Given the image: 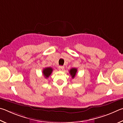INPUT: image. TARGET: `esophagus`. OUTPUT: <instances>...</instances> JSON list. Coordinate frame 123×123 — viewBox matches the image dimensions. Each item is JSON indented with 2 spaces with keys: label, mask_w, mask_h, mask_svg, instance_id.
<instances>
[{
  "label": "esophagus",
  "mask_w": 123,
  "mask_h": 123,
  "mask_svg": "<svg viewBox=\"0 0 123 123\" xmlns=\"http://www.w3.org/2000/svg\"><path fill=\"white\" fill-rule=\"evenodd\" d=\"M64 67L63 66H59V67H58V69H59V70L60 71H63L64 70Z\"/></svg>",
  "instance_id": "34e87169"
}]
</instances>
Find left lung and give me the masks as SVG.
<instances>
[{
	"label": "left lung",
	"mask_w": 123,
	"mask_h": 123,
	"mask_svg": "<svg viewBox=\"0 0 123 123\" xmlns=\"http://www.w3.org/2000/svg\"><path fill=\"white\" fill-rule=\"evenodd\" d=\"M69 72L71 74V76H72V78H74V77L76 76V74L77 72V68H71V69H70Z\"/></svg>",
	"instance_id": "left-lung-1"
}]
</instances>
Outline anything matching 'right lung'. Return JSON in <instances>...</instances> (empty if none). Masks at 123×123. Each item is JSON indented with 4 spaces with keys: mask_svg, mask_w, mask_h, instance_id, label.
<instances>
[{
    "mask_svg": "<svg viewBox=\"0 0 123 123\" xmlns=\"http://www.w3.org/2000/svg\"><path fill=\"white\" fill-rule=\"evenodd\" d=\"M53 69L51 68H45L43 70V74L44 76L45 77V78H48L49 76L51 74L52 72Z\"/></svg>",
    "mask_w": 123,
    "mask_h": 123,
    "instance_id": "add662e5",
    "label": "right lung"
}]
</instances>
